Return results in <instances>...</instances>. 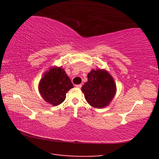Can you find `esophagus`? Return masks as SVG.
<instances>
[{
	"instance_id": "obj_1",
	"label": "esophagus",
	"mask_w": 159,
	"mask_h": 159,
	"mask_svg": "<svg viewBox=\"0 0 159 159\" xmlns=\"http://www.w3.org/2000/svg\"><path fill=\"white\" fill-rule=\"evenodd\" d=\"M75 86H76V87L78 88H80L82 87V85L81 84H79V85H76Z\"/></svg>"
}]
</instances>
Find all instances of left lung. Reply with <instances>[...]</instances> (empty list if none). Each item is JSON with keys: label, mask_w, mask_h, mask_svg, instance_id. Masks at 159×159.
Returning <instances> with one entry per match:
<instances>
[{"label": "left lung", "mask_w": 159, "mask_h": 159, "mask_svg": "<svg viewBox=\"0 0 159 159\" xmlns=\"http://www.w3.org/2000/svg\"><path fill=\"white\" fill-rule=\"evenodd\" d=\"M86 101L90 106L102 109L109 105L116 93V85L105 69H92L88 74V81L81 88Z\"/></svg>", "instance_id": "obj_1"}]
</instances>
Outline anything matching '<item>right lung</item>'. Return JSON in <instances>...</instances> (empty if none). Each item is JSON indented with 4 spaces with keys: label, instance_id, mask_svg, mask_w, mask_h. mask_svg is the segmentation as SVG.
Returning a JSON list of instances; mask_svg holds the SVG:
<instances>
[{
    "label": "right lung",
    "instance_id": "right-lung-1",
    "mask_svg": "<svg viewBox=\"0 0 159 159\" xmlns=\"http://www.w3.org/2000/svg\"><path fill=\"white\" fill-rule=\"evenodd\" d=\"M74 88L61 66H52L43 74L39 83V91L43 99L52 106H57L66 99V94Z\"/></svg>",
    "mask_w": 159,
    "mask_h": 159
}]
</instances>
